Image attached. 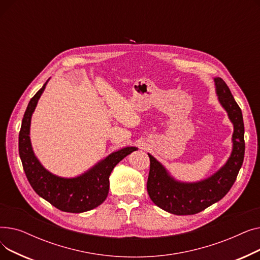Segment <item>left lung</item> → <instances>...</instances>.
Here are the masks:
<instances>
[{
	"label": "left lung",
	"instance_id": "1",
	"mask_svg": "<svg viewBox=\"0 0 260 260\" xmlns=\"http://www.w3.org/2000/svg\"><path fill=\"white\" fill-rule=\"evenodd\" d=\"M215 91L226 112L234 131L232 152L224 165L199 181L186 182L174 178L153 155L147 179V193L160 209L174 215H194L222 199L234 184L244 157V125L241 109L221 78H214Z\"/></svg>",
	"mask_w": 260,
	"mask_h": 260
}]
</instances>
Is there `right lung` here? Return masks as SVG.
<instances>
[{"label":"right lung","instance_id":"1","mask_svg":"<svg viewBox=\"0 0 260 260\" xmlns=\"http://www.w3.org/2000/svg\"><path fill=\"white\" fill-rule=\"evenodd\" d=\"M49 79L30 99L22 120L19 154L23 169L35 192L53 207L67 213L87 212L99 207L106 199L109 190V176L114 168L127 155L137 151L138 147H122L75 177H61L46 170L34 152L30 124L32 114Z\"/></svg>","mask_w":260,"mask_h":260}]
</instances>
